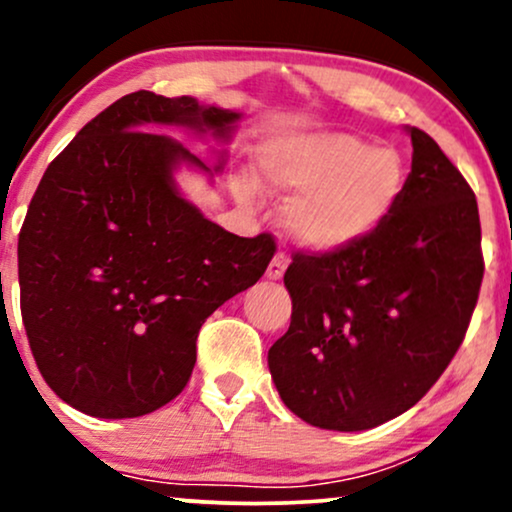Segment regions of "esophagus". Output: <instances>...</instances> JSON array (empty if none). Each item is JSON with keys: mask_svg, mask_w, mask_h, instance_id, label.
Here are the masks:
<instances>
[{"mask_svg": "<svg viewBox=\"0 0 512 512\" xmlns=\"http://www.w3.org/2000/svg\"><path fill=\"white\" fill-rule=\"evenodd\" d=\"M286 267H289V260H286V255H281V252H276L274 260L269 262V267H267V279H269V281L281 279V276H284V272H286Z\"/></svg>", "mask_w": 512, "mask_h": 512, "instance_id": "1", "label": "esophagus"}]
</instances>
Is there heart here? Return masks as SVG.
<instances>
[{"instance_id":"obj_1","label":"heart","mask_w":512,"mask_h":512,"mask_svg":"<svg viewBox=\"0 0 512 512\" xmlns=\"http://www.w3.org/2000/svg\"><path fill=\"white\" fill-rule=\"evenodd\" d=\"M255 180L238 175L233 195L255 207L267 195H296L281 211L284 236L308 252H342L390 223L409 187V163L395 146L349 132L286 134L255 151Z\"/></svg>"}]
</instances>
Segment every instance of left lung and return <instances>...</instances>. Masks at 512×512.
I'll list each match as a JSON object with an SVG mask.
<instances>
[{
	"instance_id": "obj_1",
	"label": "left lung",
	"mask_w": 512,
	"mask_h": 512,
	"mask_svg": "<svg viewBox=\"0 0 512 512\" xmlns=\"http://www.w3.org/2000/svg\"><path fill=\"white\" fill-rule=\"evenodd\" d=\"M409 187L366 243L296 255L286 269L289 332L267 363L305 424L366 431L414 407L460 349L484 260L477 197L419 127Z\"/></svg>"
}]
</instances>
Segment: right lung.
Returning a JSON list of instances; mask_svg holds the SVG:
<instances>
[{"label": "right lung", "instance_id": "right-lung-1", "mask_svg": "<svg viewBox=\"0 0 512 512\" xmlns=\"http://www.w3.org/2000/svg\"><path fill=\"white\" fill-rule=\"evenodd\" d=\"M240 113L122 96L45 170L19 236L21 315L45 383L96 419H134L178 397L204 320L250 289L274 257L267 233L240 238L180 192L175 173H221L156 127L231 144ZM147 132L144 133L143 129Z\"/></svg>", "mask_w": 512, "mask_h": 512}]
</instances>
